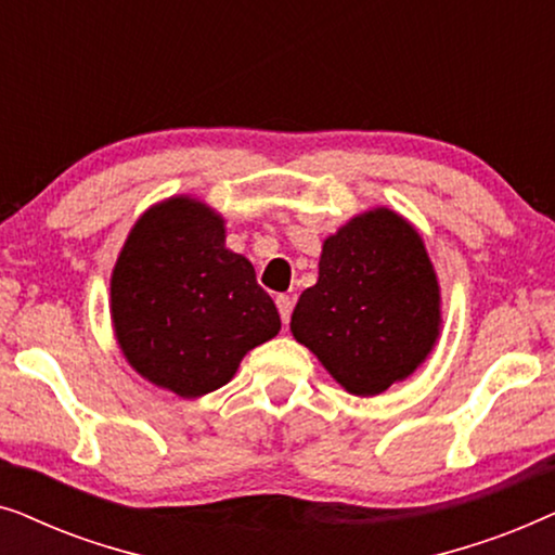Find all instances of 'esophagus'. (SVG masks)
<instances>
[{
    "label": "esophagus",
    "instance_id": "obj_1",
    "mask_svg": "<svg viewBox=\"0 0 555 555\" xmlns=\"http://www.w3.org/2000/svg\"><path fill=\"white\" fill-rule=\"evenodd\" d=\"M275 302H278L280 318H283V323L287 325V323H291V313H293V298H291V295H278Z\"/></svg>",
    "mask_w": 555,
    "mask_h": 555
}]
</instances>
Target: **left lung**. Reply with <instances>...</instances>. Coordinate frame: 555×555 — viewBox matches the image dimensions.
I'll return each mask as SVG.
<instances>
[{
  "instance_id": "8db88e82",
  "label": "left lung",
  "mask_w": 555,
  "mask_h": 555,
  "mask_svg": "<svg viewBox=\"0 0 555 555\" xmlns=\"http://www.w3.org/2000/svg\"><path fill=\"white\" fill-rule=\"evenodd\" d=\"M291 331L356 397H376L427 361L442 333V291L416 227L389 207L361 211L323 240L318 283Z\"/></svg>"
}]
</instances>
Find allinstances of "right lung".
<instances>
[{"mask_svg": "<svg viewBox=\"0 0 555 555\" xmlns=\"http://www.w3.org/2000/svg\"><path fill=\"white\" fill-rule=\"evenodd\" d=\"M224 217L189 194L151 204L111 272V323L135 374L181 399L230 384L247 351L275 338V302Z\"/></svg>", "mask_w": 555, "mask_h": 555, "instance_id": "right-lung-1", "label": "right lung"}]
</instances>
